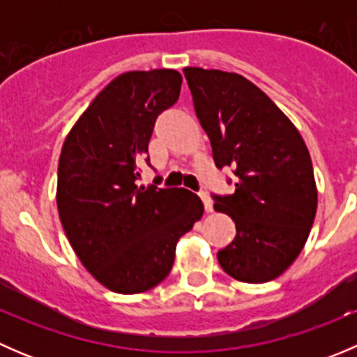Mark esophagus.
<instances>
[{"label": "esophagus", "mask_w": 357, "mask_h": 357, "mask_svg": "<svg viewBox=\"0 0 357 357\" xmlns=\"http://www.w3.org/2000/svg\"><path fill=\"white\" fill-rule=\"evenodd\" d=\"M200 199H202V202H204L205 211L211 212L212 211V200H211V197H208V193L207 192H200Z\"/></svg>", "instance_id": "1"}]
</instances>
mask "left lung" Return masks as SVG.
<instances>
[{
  "mask_svg": "<svg viewBox=\"0 0 357 357\" xmlns=\"http://www.w3.org/2000/svg\"><path fill=\"white\" fill-rule=\"evenodd\" d=\"M197 117L219 169H235V193L214 208L235 221L236 236L218 252L221 268L243 283L287 271L307 242L318 208L309 150L294 122L243 75L185 67Z\"/></svg>",
  "mask_w": 357,
  "mask_h": 357,
  "instance_id": "obj_1",
  "label": "left lung"
}]
</instances>
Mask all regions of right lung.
<instances>
[{"instance_id": "right-lung-1", "label": "right lung", "mask_w": 357, "mask_h": 357, "mask_svg": "<svg viewBox=\"0 0 357 357\" xmlns=\"http://www.w3.org/2000/svg\"><path fill=\"white\" fill-rule=\"evenodd\" d=\"M181 82L172 68L121 74L63 142L60 221L82 266L117 294H143L164 282L176 243L204 215V204L188 190L136 185L157 115L178 102Z\"/></svg>"}]
</instances>
